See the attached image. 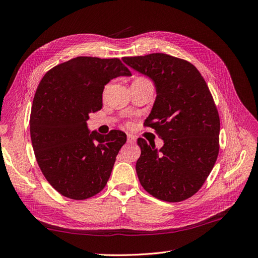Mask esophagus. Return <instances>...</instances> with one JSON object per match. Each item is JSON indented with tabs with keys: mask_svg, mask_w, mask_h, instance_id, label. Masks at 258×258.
<instances>
[{
	"mask_svg": "<svg viewBox=\"0 0 258 258\" xmlns=\"http://www.w3.org/2000/svg\"><path fill=\"white\" fill-rule=\"evenodd\" d=\"M136 141H137V139L134 136H131V135L127 136V142L128 143H135Z\"/></svg>",
	"mask_w": 258,
	"mask_h": 258,
	"instance_id": "obj_1",
	"label": "esophagus"
}]
</instances>
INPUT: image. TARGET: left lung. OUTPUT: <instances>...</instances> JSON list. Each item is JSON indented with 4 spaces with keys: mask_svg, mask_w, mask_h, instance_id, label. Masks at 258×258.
<instances>
[{
    "mask_svg": "<svg viewBox=\"0 0 258 258\" xmlns=\"http://www.w3.org/2000/svg\"><path fill=\"white\" fill-rule=\"evenodd\" d=\"M122 61L150 77L157 92L144 124L155 129L163 146L158 151L138 139L139 181L159 200L188 199L206 182L220 151V116L208 85L190 62L170 54L123 57Z\"/></svg>",
    "mask_w": 258,
    "mask_h": 258,
    "instance_id": "left-lung-1",
    "label": "left lung"
}]
</instances>
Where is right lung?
I'll list each match as a JSON object with an SVG mask.
<instances>
[{"instance_id":"1","label":"right lung","mask_w":258,"mask_h":258,"mask_svg":"<svg viewBox=\"0 0 258 258\" xmlns=\"http://www.w3.org/2000/svg\"><path fill=\"white\" fill-rule=\"evenodd\" d=\"M131 72L117 59L76 57L53 67L38 84L30 116L36 161L62 196L84 200L102 190L127 136H102L87 127L89 114L102 108L104 86Z\"/></svg>"}]
</instances>
